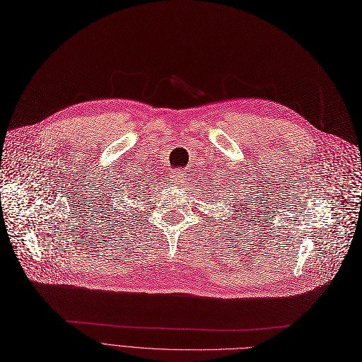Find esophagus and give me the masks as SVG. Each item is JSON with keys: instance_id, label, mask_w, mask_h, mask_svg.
Wrapping results in <instances>:
<instances>
[{"instance_id": "1", "label": "esophagus", "mask_w": 362, "mask_h": 362, "mask_svg": "<svg viewBox=\"0 0 362 362\" xmlns=\"http://www.w3.org/2000/svg\"><path fill=\"white\" fill-rule=\"evenodd\" d=\"M173 181L174 184H181L184 181V171H177L173 174Z\"/></svg>"}]
</instances>
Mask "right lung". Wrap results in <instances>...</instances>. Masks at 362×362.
I'll use <instances>...</instances> for the list:
<instances>
[{
	"label": "right lung",
	"instance_id": "obj_1",
	"mask_svg": "<svg viewBox=\"0 0 362 362\" xmlns=\"http://www.w3.org/2000/svg\"><path fill=\"white\" fill-rule=\"evenodd\" d=\"M143 191H144V189H143Z\"/></svg>",
	"mask_w": 362,
	"mask_h": 362
}]
</instances>
